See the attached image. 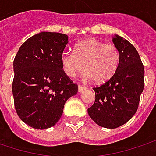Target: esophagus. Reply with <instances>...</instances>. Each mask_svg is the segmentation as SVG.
I'll use <instances>...</instances> for the list:
<instances>
[{
	"label": "esophagus",
	"instance_id": "1",
	"mask_svg": "<svg viewBox=\"0 0 156 156\" xmlns=\"http://www.w3.org/2000/svg\"><path fill=\"white\" fill-rule=\"evenodd\" d=\"M86 89H87V87H83V86H78V92H79V93H81V92L85 91Z\"/></svg>",
	"mask_w": 156,
	"mask_h": 156
}]
</instances>
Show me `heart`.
Here are the masks:
<instances>
[{"instance_id":"obj_1","label":"heart","mask_w":156,"mask_h":156,"mask_svg":"<svg viewBox=\"0 0 156 156\" xmlns=\"http://www.w3.org/2000/svg\"><path fill=\"white\" fill-rule=\"evenodd\" d=\"M119 61V51L114 45L94 39L78 42L74 52H64L61 56L62 67L68 77H74L84 66L86 70L83 78L94 79L98 84L104 83L114 76Z\"/></svg>"}]
</instances>
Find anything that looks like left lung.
<instances>
[{
    "mask_svg": "<svg viewBox=\"0 0 156 156\" xmlns=\"http://www.w3.org/2000/svg\"><path fill=\"white\" fill-rule=\"evenodd\" d=\"M120 61L114 76L94 87L95 101L87 111L98 125L115 129L127 123L137 112L144 89V66L133 45L118 35L112 39Z\"/></svg>",
    "mask_w": 156,
    "mask_h": 156,
    "instance_id": "8db88e82",
    "label": "left lung"
}]
</instances>
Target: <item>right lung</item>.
Masks as SVG:
<instances>
[{"mask_svg":"<svg viewBox=\"0 0 156 156\" xmlns=\"http://www.w3.org/2000/svg\"><path fill=\"white\" fill-rule=\"evenodd\" d=\"M68 42L66 34L42 32L23 42L16 55L15 108L23 123L34 129L54 126L66 101L78 93V85L64 73L61 62Z\"/></svg>","mask_w":156,"mask_h":156,"instance_id":"obj_1","label":"right lung"}]
</instances>
